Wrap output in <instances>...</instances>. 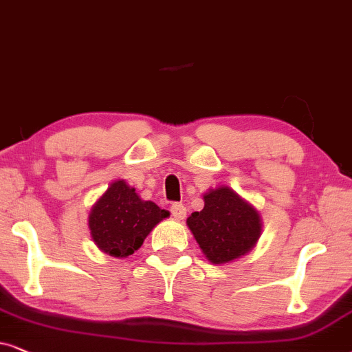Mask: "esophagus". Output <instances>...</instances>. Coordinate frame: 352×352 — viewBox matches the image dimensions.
Wrapping results in <instances>:
<instances>
[{
  "instance_id": "34e87169",
  "label": "esophagus",
  "mask_w": 352,
  "mask_h": 352,
  "mask_svg": "<svg viewBox=\"0 0 352 352\" xmlns=\"http://www.w3.org/2000/svg\"><path fill=\"white\" fill-rule=\"evenodd\" d=\"M170 212H172V215H173V217H175L177 220L185 219V217H186V208H185V204H182V203H173V204L170 206Z\"/></svg>"
}]
</instances>
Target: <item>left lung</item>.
<instances>
[{
    "label": "left lung",
    "mask_w": 352,
    "mask_h": 352,
    "mask_svg": "<svg viewBox=\"0 0 352 352\" xmlns=\"http://www.w3.org/2000/svg\"><path fill=\"white\" fill-rule=\"evenodd\" d=\"M204 256L212 264H223L245 256L261 236L257 210L228 186L204 195V208L186 220Z\"/></svg>",
    "instance_id": "8db88e82"
}]
</instances>
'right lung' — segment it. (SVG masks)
<instances>
[{"label": "right lung", "instance_id": "right-lung-1", "mask_svg": "<svg viewBox=\"0 0 352 352\" xmlns=\"http://www.w3.org/2000/svg\"><path fill=\"white\" fill-rule=\"evenodd\" d=\"M167 215L166 209L153 201H142L124 180H117L93 206L88 225L93 241L101 251L114 257H127Z\"/></svg>", "mask_w": 352, "mask_h": 352}]
</instances>
